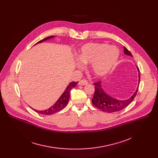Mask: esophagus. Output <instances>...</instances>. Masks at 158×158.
I'll return each instance as SVG.
<instances>
[{
  "label": "esophagus",
  "mask_w": 158,
  "mask_h": 158,
  "mask_svg": "<svg viewBox=\"0 0 158 158\" xmlns=\"http://www.w3.org/2000/svg\"><path fill=\"white\" fill-rule=\"evenodd\" d=\"M87 84V81L86 80H85V79H82V80H81V81H80L79 82L78 84L79 85H86Z\"/></svg>",
  "instance_id": "1"
}]
</instances>
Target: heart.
Segmentation results:
<instances>
[{"label":"heart","instance_id":"heart-1","mask_svg":"<svg viewBox=\"0 0 158 158\" xmlns=\"http://www.w3.org/2000/svg\"><path fill=\"white\" fill-rule=\"evenodd\" d=\"M119 55V50L115 46L107 44L87 43L79 49L77 58L82 64H92L93 73L98 77H102L115 65ZM77 66L82 67V64L79 62Z\"/></svg>","mask_w":158,"mask_h":158}]
</instances>
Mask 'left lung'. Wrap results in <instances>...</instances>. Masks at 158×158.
<instances>
[{
    "instance_id": "left-lung-1",
    "label": "left lung",
    "mask_w": 158,
    "mask_h": 158,
    "mask_svg": "<svg viewBox=\"0 0 158 158\" xmlns=\"http://www.w3.org/2000/svg\"><path fill=\"white\" fill-rule=\"evenodd\" d=\"M124 52L126 55L132 56L131 53L126 49V48L124 47ZM138 71V86L136 89V91L133 94V95L129 98L125 100H119L116 98H114L107 94L102 87L101 81L94 83L95 85V92L94 94V97L92 99V102L93 105L97 107L98 109L107 112H114L119 111L125 107H126L134 99L135 96H136L138 93V89L140 81V74H139V69L136 66Z\"/></svg>"
}]
</instances>
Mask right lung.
<instances>
[{"label":"right lung","mask_w":158,"mask_h":158,"mask_svg":"<svg viewBox=\"0 0 158 158\" xmlns=\"http://www.w3.org/2000/svg\"><path fill=\"white\" fill-rule=\"evenodd\" d=\"M54 37H55L54 35L49 36L48 37H46V38H45V39L39 41L35 45H36L37 44H39V43H42L44 41L49 40V39H51L52 38H54ZM77 83H78V82H72L69 83V84L67 85V87L65 89V91L62 94V95L60 96V98L58 99V100L56 101V102L53 106H52L51 107L48 108V109H45V110H38L34 109L32 107L31 108L33 109L35 112H37V113L44 114V115L53 114L56 113V112L61 110L62 109H63L66 106L67 103H68L69 97H70L71 90L72 89V88L76 87V85Z\"/></svg>","instance_id":"add662e5"}]
</instances>
